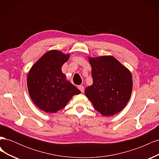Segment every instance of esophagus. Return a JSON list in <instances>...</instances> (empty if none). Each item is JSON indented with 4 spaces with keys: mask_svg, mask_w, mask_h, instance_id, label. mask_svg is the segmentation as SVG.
<instances>
[{
    "mask_svg": "<svg viewBox=\"0 0 159 159\" xmlns=\"http://www.w3.org/2000/svg\"><path fill=\"white\" fill-rule=\"evenodd\" d=\"M78 89L80 90V91L81 93L84 92V87L83 85H79L78 86Z\"/></svg>",
    "mask_w": 159,
    "mask_h": 159,
    "instance_id": "34e87169",
    "label": "esophagus"
}]
</instances>
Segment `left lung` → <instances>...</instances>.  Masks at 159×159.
<instances>
[{
	"mask_svg": "<svg viewBox=\"0 0 159 159\" xmlns=\"http://www.w3.org/2000/svg\"><path fill=\"white\" fill-rule=\"evenodd\" d=\"M89 61L93 84L85 89L87 98L104 116L121 111L131 98V72L113 56L89 57Z\"/></svg>",
	"mask_w": 159,
	"mask_h": 159,
	"instance_id": "1",
	"label": "left lung"
}]
</instances>
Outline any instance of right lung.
Listing matches in <instances>:
<instances>
[{"instance_id": "1", "label": "right lung", "mask_w": 159, "mask_h": 159, "mask_svg": "<svg viewBox=\"0 0 159 159\" xmlns=\"http://www.w3.org/2000/svg\"><path fill=\"white\" fill-rule=\"evenodd\" d=\"M70 55L58 50L46 52L28 72V92L36 106L46 113H56L64 108L72 96L80 91L66 81L61 67Z\"/></svg>"}]
</instances>
